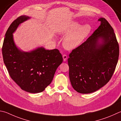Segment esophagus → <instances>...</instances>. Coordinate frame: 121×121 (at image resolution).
<instances>
[{
  "label": "esophagus",
  "mask_w": 121,
  "mask_h": 121,
  "mask_svg": "<svg viewBox=\"0 0 121 121\" xmlns=\"http://www.w3.org/2000/svg\"><path fill=\"white\" fill-rule=\"evenodd\" d=\"M62 57H63V61H65L67 60V59L68 58V56H67L66 54H63L62 56Z\"/></svg>",
  "instance_id": "1"
}]
</instances>
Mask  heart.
Instances as JSON below:
<instances>
[{"label":"heart","instance_id":"heart-1","mask_svg":"<svg viewBox=\"0 0 121 121\" xmlns=\"http://www.w3.org/2000/svg\"><path fill=\"white\" fill-rule=\"evenodd\" d=\"M92 28L89 24L80 26L78 22L73 21L63 26L59 30L61 35H67L63 39V45L68 50L76 49L83 43L89 35Z\"/></svg>","mask_w":121,"mask_h":121}]
</instances>
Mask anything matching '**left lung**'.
I'll return each mask as SVG.
<instances>
[{"label": "left lung", "instance_id": "left-lung-1", "mask_svg": "<svg viewBox=\"0 0 121 121\" xmlns=\"http://www.w3.org/2000/svg\"><path fill=\"white\" fill-rule=\"evenodd\" d=\"M68 59L69 78L73 89L81 94L97 91L111 79L119 56V45L113 28L106 19ZM99 38L101 43L98 42Z\"/></svg>", "mask_w": 121, "mask_h": 121}]
</instances>
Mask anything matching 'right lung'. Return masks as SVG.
Masks as SVG:
<instances>
[{"label":"right lung","instance_id":"add662e5","mask_svg":"<svg viewBox=\"0 0 121 121\" xmlns=\"http://www.w3.org/2000/svg\"><path fill=\"white\" fill-rule=\"evenodd\" d=\"M29 18L28 16H21L10 24L6 33L2 54L11 78L24 91L38 93L44 91L51 83L63 58L56 49L47 50L41 47L30 52L17 49L13 33L19 24Z\"/></svg>","mask_w":121,"mask_h":121}]
</instances>
